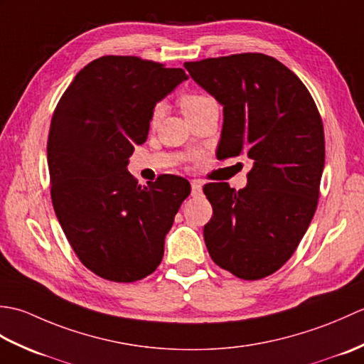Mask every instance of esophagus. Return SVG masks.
Wrapping results in <instances>:
<instances>
[{
    "instance_id": "esophagus-1",
    "label": "esophagus",
    "mask_w": 364,
    "mask_h": 364,
    "mask_svg": "<svg viewBox=\"0 0 364 364\" xmlns=\"http://www.w3.org/2000/svg\"><path fill=\"white\" fill-rule=\"evenodd\" d=\"M191 188H192V196H200V194H202L203 183L200 181V180H192L191 181Z\"/></svg>"
}]
</instances>
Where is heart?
Segmentation results:
<instances>
[{"label":"heart","instance_id":"obj_1","mask_svg":"<svg viewBox=\"0 0 364 364\" xmlns=\"http://www.w3.org/2000/svg\"><path fill=\"white\" fill-rule=\"evenodd\" d=\"M210 100H211L210 97H205V95L188 94V95H184L181 98V107H183L184 114H188L191 111L197 109V107H200L202 105H205L206 102H210ZM164 109H166V107H164V105H162V103L156 105V107H154V111H153V115H151V122L153 123H156L162 117V114H164Z\"/></svg>","mask_w":364,"mask_h":364}]
</instances>
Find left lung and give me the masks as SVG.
I'll use <instances>...</instances> for the list:
<instances>
[{
    "mask_svg": "<svg viewBox=\"0 0 364 364\" xmlns=\"http://www.w3.org/2000/svg\"><path fill=\"white\" fill-rule=\"evenodd\" d=\"M191 78L223 107L218 158L252 159L249 183L203 188L213 218L203 228L213 261L242 280L280 269L314 215L326 139L310 92L261 53L186 63Z\"/></svg>",
    "mask_w": 364,
    "mask_h": 364,
    "instance_id": "left-lung-1",
    "label": "left lung"
}]
</instances>
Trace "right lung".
I'll return each instance as SVG.
<instances>
[{"instance_id":"obj_1","label":"right lung","mask_w":364,"mask_h":364,"mask_svg":"<svg viewBox=\"0 0 364 364\" xmlns=\"http://www.w3.org/2000/svg\"><path fill=\"white\" fill-rule=\"evenodd\" d=\"M188 78L183 68L103 56L75 76L53 114L46 149L54 213L82 264L106 280L131 283L156 270L191 194L181 176L142 186L128 172L154 106Z\"/></svg>"}]
</instances>
